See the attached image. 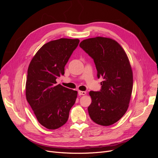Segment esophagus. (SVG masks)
Returning <instances> with one entry per match:
<instances>
[{"label":"esophagus","mask_w":158,"mask_h":158,"mask_svg":"<svg viewBox=\"0 0 158 158\" xmlns=\"http://www.w3.org/2000/svg\"><path fill=\"white\" fill-rule=\"evenodd\" d=\"M78 94L79 95H84L86 94V92H85V91H78Z\"/></svg>","instance_id":"esophagus-1"}]
</instances>
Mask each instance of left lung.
Returning a JSON list of instances; mask_svg holds the SVG:
<instances>
[{
	"mask_svg": "<svg viewBox=\"0 0 158 158\" xmlns=\"http://www.w3.org/2000/svg\"><path fill=\"white\" fill-rule=\"evenodd\" d=\"M80 47L93 59L98 78H103L100 91L89 93V115L98 125H111L125 114L130 102L133 86L130 62L122 47L110 38H89Z\"/></svg>",
	"mask_w": 158,
	"mask_h": 158,
	"instance_id": "8db88e82",
	"label": "left lung"
}]
</instances>
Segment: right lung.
<instances>
[{
    "label": "right lung",
    "mask_w": 158,
    "mask_h": 158,
    "mask_svg": "<svg viewBox=\"0 0 158 158\" xmlns=\"http://www.w3.org/2000/svg\"><path fill=\"white\" fill-rule=\"evenodd\" d=\"M79 42L78 39L61 38L47 43L28 67L26 99L38 122L48 129L64 125L77 98V91L56 84V80L64 75V66Z\"/></svg>",
    "instance_id": "obj_1"
}]
</instances>
